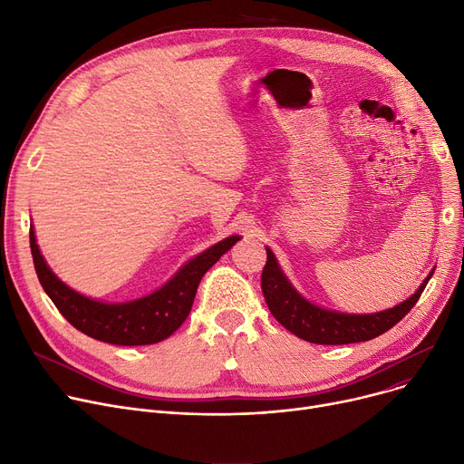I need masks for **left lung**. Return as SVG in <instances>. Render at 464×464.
Returning a JSON list of instances; mask_svg holds the SVG:
<instances>
[{"label":"left lung","instance_id":"obj_1","mask_svg":"<svg viewBox=\"0 0 464 464\" xmlns=\"http://www.w3.org/2000/svg\"><path fill=\"white\" fill-rule=\"evenodd\" d=\"M434 271L423 280L420 289L404 303L376 314H340L308 303L294 289L280 271L271 248H266V263L261 273L263 297L271 314L287 331L312 344H353L376 338L395 327L404 315L416 306L427 282Z\"/></svg>","mask_w":464,"mask_h":464}]
</instances>
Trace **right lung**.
Instances as JSON below:
<instances>
[{
  "label": "right lung",
  "mask_w": 464,
  "mask_h": 464,
  "mask_svg": "<svg viewBox=\"0 0 464 464\" xmlns=\"http://www.w3.org/2000/svg\"><path fill=\"white\" fill-rule=\"evenodd\" d=\"M240 237H227L193 257L154 294L131 303L109 304L88 299L67 287L48 269L30 227V248L37 278L63 318L81 333L116 346L156 344L173 334L188 318L205 273Z\"/></svg>",
  "instance_id": "1"
}]
</instances>
